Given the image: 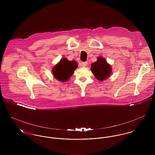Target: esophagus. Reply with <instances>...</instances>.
<instances>
[{"instance_id":"1","label":"esophagus","mask_w":155,"mask_h":155,"mask_svg":"<svg viewBox=\"0 0 155 155\" xmlns=\"http://www.w3.org/2000/svg\"><path fill=\"white\" fill-rule=\"evenodd\" d=\"M81 64H82V66L83 67H85L88 64V62H82L81 63Z\"/></svg>"}]
</instances>
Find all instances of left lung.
I'll use <instances>...</instances> for the list:
<instances>
[{
  "instance_id": "left-lung-1",
  "label": "left lung",
  "mask_w": 155,
  "mask_h": 155,
  "mask_svg": "<svg viewBox=\"0 0 155 155\" xmlns=\"http://www.w3.org/2000/svg\"><path fill=\"white\" fill-rule=\"evenodd\" d=\"M93 74L98 81H103L107 79L111 73V67L106 59L98 57L97 61L91 64V68Z\"/></svg>"
}]
</instances>
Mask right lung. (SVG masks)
Segmentation results:
<instances>
[{"instance_id":"right-lung-1","label":"right lung","mask_w":155,"mask_h":155,"mask_svg":"<svg viewBox=\"0 0 155 155\" xmlns=\"http://www.w3.org/2000/svg\"><path fill=\"white\" fill-rule=\"evenodd\" d=\"M78 67L76 61H68L66 58H62L52 68L54 78L61 82H66L73 75Z\"/></svg>"}]
</instances>
